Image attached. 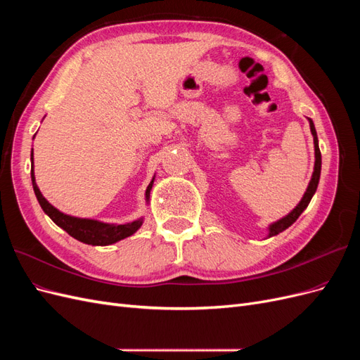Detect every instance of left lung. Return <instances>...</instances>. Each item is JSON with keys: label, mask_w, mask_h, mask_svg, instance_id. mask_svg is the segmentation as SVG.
<instances>
[{"label": "left lung", "mask_w": 360, "mask_h": 360, "mask_svg": "<svg viewBox=\"0 0 360 360\" xmlns=\"http://www.w3.org/2000/svg\"><path fill=\"white\" fill-rule=\"evenodd\" d=\"M309 120V127H311V134L314 136V148H315V163H314V172H312V177H311V181L308 184L307 188V192L303 193V197L300 200V202L294 207V209L284 217H281L279 221L270 224L269 225V236L267 237H274L279 233H282L284 230H287V228L290 225H292L294 222L297 221V217L303 213V210L307 209L311 198L314 197L315 191H317V186H319V181H320V172H321V153H320V148H319V138H317V130H315V126L312 123V120Z\"/></svg>", "instance_id": "obj_1"}]
</instances>
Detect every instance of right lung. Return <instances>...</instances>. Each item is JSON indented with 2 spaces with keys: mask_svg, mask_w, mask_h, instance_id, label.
Instances as JSON below:
<instances>
[{
  "mask_svg": "<svg viewBox=\"0 0 360 360\" xmlns=\"http://www.w3.org/2000/svg\"><path fill=\"white\" fill-rule=\"evenodd\" d=\"M31 181H32V189H34V193L37 197V201L40 207L43 209L51 219L56 222L60 228H63L64 231L70 234L76 240H79L86 245H93V246H106V245H112L117 243L123 238L135 234L141 225L144 222V217H139V219L134 222H127V224H106L101 222L96 219H86V217H75L70 214H66L56 209L48 200L43 197L34 177V156H32L31 151ZM153 181L155 177L151 179L150 184L146 189V201L148 204L150 201V191L153 188Z\"/></svg>",
  "mask_w": 360,
  "mask_h": 360,
  "instance_id": "1",
  "label": "right lung"
}]
</instances>
